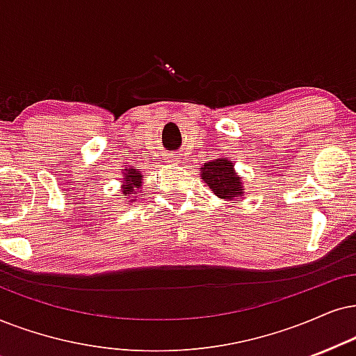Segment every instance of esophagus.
Listing matches in <instances>:
<instances>
[{"mask_svg":"<svg viewBox=\"0 0 356 356\" xmlns=\"http://www.w3.org/2000/svg\"><path fill=\"white\" fill-rule=\"evenodd\" d=\"M168 163H179V159H181V154H175V152H170V154H168Z\"/></svg>","mask_w":356,"mask_h":356,"instance_id":"esophagus-1","label":"esophagus"}]
</instances>
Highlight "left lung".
Here are the masks:
<instances>
[{"mask_svg":"<svg viewBox=\"0 0 356 356\" xmlns=\"http://www.w3.org/2000/svg\"><path fill=\"white\" fill-rule=\"evenodd\" d=\"M202 179L220 199L232 200L241 195L245 191L240 177H236L235 170H233V163L225 157L213 161V163H205L202 168Z\"/></svg>","mask_w":356,"mask_h":356,"instance_id":"obj_1","label":"left lung"}]
</instances>
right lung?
<instances>
[{
	"label": "right lung",
	"mask_w": 356,
	"mask_h": 356,
	"mask_svg": "<svg viewBox=\"0 0 356 356\" xmlns=\"http://www.w3.org/2000/svg\"><path fill=\"white\" fill-rule=\"evenodd\" d=\"M124 184H126V187H123L124 195H129V193L139 188V186H141V174H139V170L136 169L128 170V174H124Z\"/></svg>",
	"instance_id": "right-lung-1"
}]
</instances>
